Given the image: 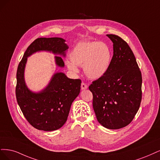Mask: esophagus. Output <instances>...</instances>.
<instances>
[{
  "mask_svg": "<svg viewBox=\"0 0 160 160\" xmlns=\"http://www.w3.org/2000/svg\"><path fill=\"white\" fill-rule=\"evenodd\" d=\"M88 88V86L84 83V82H82V83L81 84V89L82 90H86Z\"/></svg>",
  "mask_w": 160,
  "mask_h": 160,
  "instance_id": "esophagus-1",
  "label": "esophagus"
}]
</instances>
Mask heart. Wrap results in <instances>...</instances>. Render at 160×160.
<instances>
[{
  "label": "heart",
  "mask_w": 160,
  "mask_h": 160,
  "mask_svg": "<svg viewBox=\"0 0 160 160\" xmlns=\"http://www.w3.org/2000/svg\"><path fill=\"white\" fill-rule=\"evenodd\" d=\"M111 50L106 43L83 41L76 44L66 61L69 70L77 72L76 66H82L85 75L90 79H98L108 71L111 62Z\"/></svg>",
  "instance_id": "b5f03b06"
}]
</instances>
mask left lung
<instances>
[{"label": "left lung", "instance_id": "1", "mask_svg": "<svg viewBox=\"0 0 160 160\" xmlns=\"http://www.w3.org/2000/svg\"><path fill=\"white\" fill-rule=\"evenodd\" d=\"M114 54L106 73L92 82L93 108L102 126L117 130L128 126L140 108L142 77L128 43L115 34H107Z\"/></svg>", "mask_w": 160, "mask_h": 160}]
</instances>
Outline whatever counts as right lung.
<instances>
[{
	"label": "right lung",
	"instance_id": "right-lung-1",
	"mask_svg": "<svg viewBox=\"0 0 160 160\" xmlns=\"http://www.w3.org/2000/svg\"><path fill=\"white\" fill-rule=\"evenodd\" d=\"M62 38H38L31 43L23 55L17 72L16 97L24 116L39 130L53 131L62 126L68 118L70 107L80 92L81 80L70 79L62 72L54 74L48 86L38 93L30 91L24 81L27 58L38 51H48L66 56L68 46ZM58 66L64 67L62 58L55 56Z\"/></svg>",
	"mask_w": 160,
	"mask_h": 160
}]
</instances>
